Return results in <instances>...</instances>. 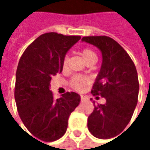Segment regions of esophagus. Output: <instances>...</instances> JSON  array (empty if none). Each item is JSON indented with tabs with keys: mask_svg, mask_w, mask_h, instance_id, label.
I'll list each match as a JSON object with an SVG mask.
<instances>
[{
	"mask_svg": "<svg viewBox=\"0 0 150 150\" xmlns=\"http://www.w3.org/2000/svg\"><path fill=\"white\" fill-rule=\"evenodd\" d=\"M81 100L83 102V101H85L86 100V96H81Z\"/></svg>",
	"mask_w": 150,
	"mask_h": 150,
	"instance_id": "34e87169",
	"label": "esophagus"
}]
</instances>
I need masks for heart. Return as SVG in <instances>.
<instances>
[{"mask_svg": "<svg viewBox=\"0 0 150 150\" xmlns=\"http://www.w3.org/2000/svg\"><path fill=\"white\" fill-rule=\"evenodd\" d=\"M81 56L83 58V60L87 62H88L89 60H92V59H96V54H95L94 51H92L91 49L89 48H85L81 51ZM67 64H68V57H65L64 61H63V63H62V67L63 69H66L67 67ZM88 83V80L85 77H81V76H75L73 79H72V81H71V85L72 87L76 89V90H81L82 88L87 85Z\"/></svg>", "mask_w": 150, "mask_h": 150, "instance_id": "obj_1", "label": "heart"}]
</instances>
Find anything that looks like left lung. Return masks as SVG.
Wrapping results in <instances>:
<instances>
[{"label": "left lung", "mask_w": 150, "mask_h": 150, "mask_svg": "<svg viewBox=\"0 0 150 150\" xmlns=\"http://www.w3.org/2000/svg\"><path fill=\"white\" fill-rule=\"evenodd\" d=\"M81 41L102 54L101 69L91 93L106 100L104 104L95 106L88 129L96 138L109 139L122 132L133 115L139 93L137 71L128 53L112 38L86 36Z\"/></svg>", "instance_id": "obj_1"}]
</instances>
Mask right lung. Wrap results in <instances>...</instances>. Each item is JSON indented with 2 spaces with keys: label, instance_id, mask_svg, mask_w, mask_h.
Segmentation results:
<instances>
[{
  "label": "right lung",
  "instance_id": "obj_1",
  "mask_svg": "<svg viewBox=\"0 0 150 150\" xmlns=\"http://www.w3.org/2000/svg\"><path fill=\"white\" fill-rule=\"evenodd\" d=\"M81 36L46 33L21 55L15 75V99L19 115L28 131L42 142H54L66 133L70 114L81 102L75 92L54 99L51 77L62 71L68 51Z\"/></svg>",
  "mask_w": 150,
  "mask_h": 150
}]
</instances>
